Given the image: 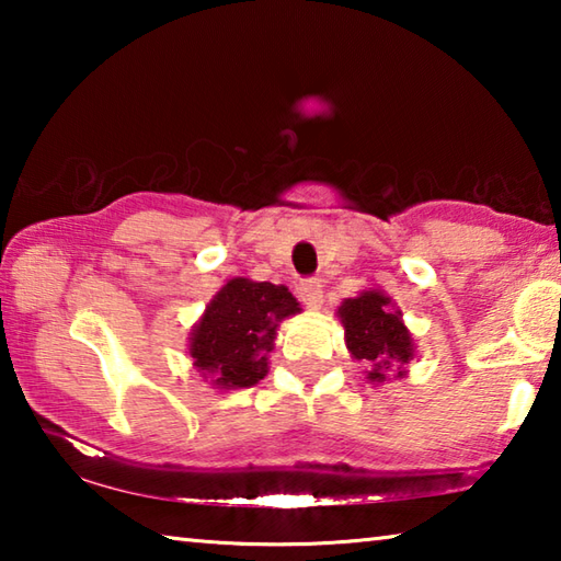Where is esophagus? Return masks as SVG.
Listing matches in <instances>:
<instances>
[{
	"mask_svg": "<svg viewBox=\"0 0 561 561\" xmlns=\"http://www.w3.org/2000/svg\"><path fill=\"white\" fill-rule=\"evenodd\" d=\"M297 294H299V299L307 304V307H311V309H317L319 304H321V299H324V291H321V284L317 279L299 282Z\"/></svg>",
	"mask_w": 561,
	"mask_h": 561,
	"instance_id": "34e87169",
	"label": "esophagus"
}]
</instances>
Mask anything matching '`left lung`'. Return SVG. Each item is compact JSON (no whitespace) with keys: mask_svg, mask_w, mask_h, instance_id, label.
I'll return each mask as SVG.
<instances>
[{"mask_svg":"<svg viewBox=\"0 0 561 561\" xmlns=\"http://www.w3.org/2000/svg\"><path fill=\"white\" fill-rule=\"evenodd\" d=\"M341 324L346 329V346L356 360L374 366L371 381L381 383L388 368H401L413 358V341L401 321V311L381 291H364L339 307Z\"/></svg>","mask_w":561,"mask_h":561,"instance_id":"1","label":"left lung"}]
</instances>
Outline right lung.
Listing matches in <instances>:
<instances>
[{"label":"right lung","mask_w":561,"mask_h":561,"mask_svg":"<svg viewBox=\"0 0 561 561\" xmlns=\"http://www.w3.org/2000/svg\"><path fill=\"white\" fill-rule=\"evenodd\" d=\"M297 311L299 301L282 284L230 279L207 304L205 317L190 336L197 371L213 374L220 388L262 381L279 321Z\"/></svg>","instance_id":"right-lung-1"}]
</instances>
